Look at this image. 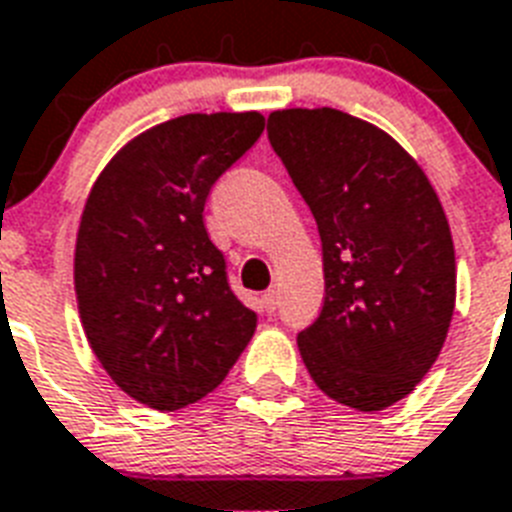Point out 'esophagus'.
<instances>
[{"label": "esophagus", "instance_id": "34e87169", "mask_svg": "<svg viewBox=\"0 0 512 512\" xmlns=\"http://www.w3.org/2000/svg\"><path fill=\"white\" fill-rule=\"evenodd\" d=\"M263 307H265V313H276V307H278V294L276 292H265L263 294Z\"/></svg>", "mask_w": 512, "mask_h": 512}]
</instances>
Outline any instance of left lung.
Here are the masks:
<instances>
[{
  "label": "left lung",
  "mask_w": 512,
  "mask_h": 512,
  "mask_svg": "<svg viewBox=\"0 0 512 512\" xmlns=\"http://www.w3.org/2000/svg\"><path fill=\"white\" fill-rule=\"evenodd\" d=\"M268 139L310 207L326 297L299 331L323 394L363 413L400 402L439 357L455 310V247L421 165L334 107L268 115Z\"/></svg>",
  "instance_id": "obj_1"
}]
</instances>
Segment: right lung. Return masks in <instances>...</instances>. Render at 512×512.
<instances>
[{
	"label": "right lung",
	"mask_w": 512,
	"mask_h": 512,
	"mask_svg": "<svg viewBox=\"0 0 512 512\" xmlns=\"http://www.w3.org/2000/svg\"><path fill=\"white\" fill-rule=\"evenodd\" d=\"M263 128L260 112L165 120L128 141L89 191L73 260L83 331L107 376L152 410L213 392L255 334L202 213Z\"/></svg>",
	"instance_id": "1"
}]
</instances>
